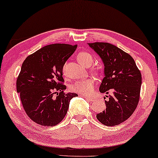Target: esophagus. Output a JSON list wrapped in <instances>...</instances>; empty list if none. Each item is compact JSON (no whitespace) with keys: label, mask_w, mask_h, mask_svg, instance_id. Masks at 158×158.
Masks as SVG:
<instances>
[{"label":"esophagus","mask_w":158,"mask_h":158,"mask_svg":"<svg viewBox=\"0 0 158 158\" xmlns=\"http://www.w3.org/2000/svg\"><path fill=\"white\" fill-rule=\"evenodd\" d=\"M83 97V98H85L88 100L89 101H94L95 100V98L94 97H88V96H82Z\"/></svg>","instance_id":"obj_1"}]
</instances>
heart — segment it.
<instances>
[{"label":"heart","instance_id":"b5f03b06","mask_svg":"<svg viewBox=\"0 0 158 158\" xmlns=\"http://www.w3.org/2000/svg\"><path fill=\"white\" fill-rule=\"evenodd\" d=\"M77 60L80 63L85 67L90 66L94 62V57L88 52H81L77 54ZM62 72L65 73V65L62 68ZM70 90L73 93L88 96L91 94L94 90L95 80L93 77H86V78L75 81L70 85Z\"/></svg>","mask_w":158,"mask_h":158}]
</instances>
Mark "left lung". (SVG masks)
<instances>
[{
	"mask_svg": "<svg viewBox=\"0 0 158 158\" xmlns=\"http://www.w3.org/2000/svg\"><path fill=\"white\" fill-rule=\"evenodd\" d=\"M88 45L100 56L104 64L105 77L99 90L106 93V109L96 115L106 126H115L129 118L137 109L139 101L142 75L135 60L128 53L107 42L90 43ZM106 99V98H105Z\"/></svg>",
	"mask_w": 158,
	"mask_h": 158,
	"instance_id": "1",
	"label": "left lung"
}]
</instances>
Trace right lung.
I'll return each instance as SVG.
<instances>
[{
	"instance_id": "right-lung-1",
	"label": "right lung",
	"mask_w": 158,
	"mask_h": 158,
	"mask_svg": "<svg viewBox=\"0 0 158 158\" xmlns=\"http://www.w3.org/2000/svg\"><path fill=\"white\" fill-rule=\"evenodd\" d=\"M77 44L47 45L26 58L16 81V90L27 116L36 124L53 127L65 116L71 98L65 94L62 68ZM55 94H57L56 96Z\"/></svg>"
}]
</instances>
